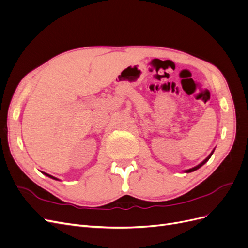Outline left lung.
<instances>
[{
	"label": "left lung",
	"mask_w": 248,
	"mask_h": 248,
	"mask_svg": "<svg viewBox=\"0 0 248 248\" xmlns=\"http://www.w3.org/2000/svg\"><path fill=\"white\" fill-rule=\"evenodd\" d=\"M213 152H214V150H213V151L211 152V153H210V155L207 157V158L204 160V161H202V162H201L200 164H199V166H197V167H194V168H192V169H189V170H185V172H191V171H193V170H197L198 169H200L202 166H204V164L210 159V157H211L212 156V154H213Z\"/></svg>",
	"instance_id": "1"
}]
</instances>
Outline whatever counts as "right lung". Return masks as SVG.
I'll return each instance as SVG.
<instances>
[{
	"label": "right lung",
	"mask_w": 248,
	"mask_h": 248,
	"mask_svg": "<svg viewBox=\"0 0 248 248\" xmlns=\"http://www.w3.org/2000/svg\"><path fill=\"white\" fill-rule=\"evenodd\" d=\"M43 172V171H42ZM43 174L44 175H46V176H47V177H49V178H51V179H55V180H59V179H57V178H55V177H52L51 175H48V174H46V172H43Z\"/></svg>",
	"instance_id": "obj_1"
}]
</instances>
